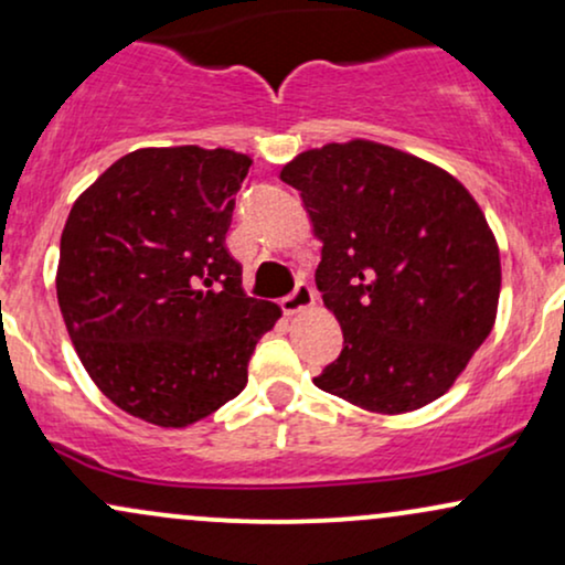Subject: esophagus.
Instances as JSON below:
<instances>
[{"mask_svg": "<svg viewBox=\"0 0 565 565\" xmlns=\"http://www.w3.org/2000/svg\"><path fill=\"white\" fill-rule=\"evenodd\" d=\"M312 305H316V295H312V289L305 281L297 284V289L281 300V308L287 316H297V312L308 310Z\"/></svg>", "mask_w": 565, "mask_h": 565, "instance_id": "esophagus-1", "label": "esophagus"}]
</instances>
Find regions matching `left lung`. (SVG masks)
Instances as JSON below:
<instances>
[{
	"mask_svg": "<svg viewBox=\"0 0 565 565\" xmlns=\"http://www.w3.org/2000/svg\"><path fill=\"white\" fill-rule=\"evenodd\" d=\"M323 242L316 284L344 348L318 390L397 416L434 403L489 337L500 249L468 189L431 162L352 139L281 168Z\"/></svg>",
	"mask_w": 565,
	"mask_h": 565,
	"instance_id": "left-lung-1",
	"label": "left lung"
}]
</instances>
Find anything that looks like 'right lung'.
Returning <instances> with one entry per match:
<instances>
[{
  "instance_id": "obj_1",
  "label": "right lung",
  "mask_w": 565,
  "mask_h": 565,
  "mask_svg": "<svg viewBox=\"0 0 565 565\" xmlns=\"http://www.w3.org/2000/svg\"><path fill=\"white\" fill-rule=\"evenodd\" d=\"M249 166L223 147L136 149L73 202L60 312L92 382L128 416L183 429L215 413L244 390L257 339L281 318L244 295L226 249Z\"/></svg>"
}]
</instances>
